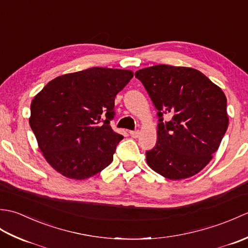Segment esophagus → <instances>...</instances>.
I'll return each instance as SVG.
<instances>
[{"label":"esophagus","instance_id":"34e87169","mask_svg":"<svg viewBox=\"0 0 248 248\" xmlns=\"http://www.w3.org/2000/svg\"><path fill=\"white\" fill-rule=\"evenodd\" d=\"M130 135L132 136L133 139L139 138V135H140V131H139V130H136V131H130Z\"/></svg>","mask_w":248,"mask_h":248}]
</instances>
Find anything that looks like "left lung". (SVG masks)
Listing matches in <instances>:
<instances>
[{
	"mask_svg": "<svg viewBox=\"0 0 248 248\" xmlns=\"http://www.w3.org/2000/svg\"><path fill=\"white\" fill-rule=\"evenodd\" d=\"M157 109V140L146 151L152 170L170 180L196 175L209 164L228 128L227 99L203 73L155 65L135 72ZM170 121L162 123V115Z\"/></svg>",
	"mask_w": 248,
	"mask_h": 248,
	"instance_id": "8db88e82",
	"label": "left lung"
}]
</instances>
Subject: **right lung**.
I'll use <instances>...</instances> for the list:
<instances>
[{"mask_svg":"<svg viewBox=\"0 0 248 248\" xmlns=\"http://www.w3.org/2000/svg\"><path fill=\"white\" fill-rule=\"evenodd\" d=\"M132 78L131 70L93 67L55 78L34 97L30 125L57 172L84 180L112 163L124 139L109 125L115 97Z\"/></svg>","mask_w":248,"mask_h":248,"instance_id":"obj_1","label":"right lung"}]
</instances>
